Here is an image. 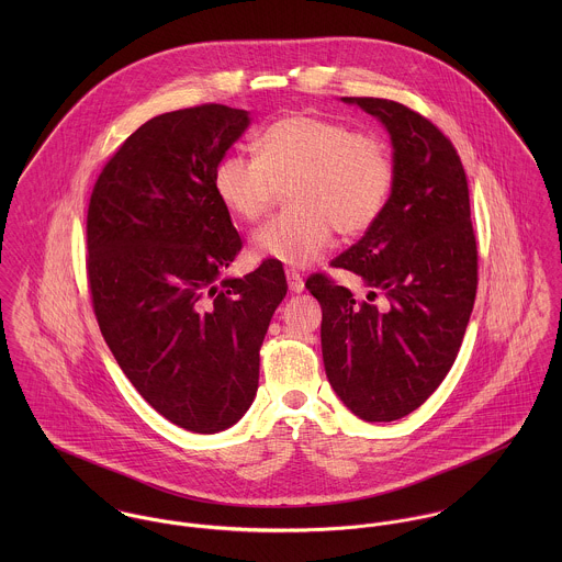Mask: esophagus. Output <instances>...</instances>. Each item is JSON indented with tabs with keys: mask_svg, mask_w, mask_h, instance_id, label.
I'll return each mask as SVG.
<instances>
[{
	"mask_svg": "<svg viewBox=\"0 0 562 562\" xmlns=\"http://www.w3.org/2000/svg\"><path fill=\"white\" fill-rule=\"evenodd\" d=\"M285 277H288V288H290L292 294H301L305 290V281H303L299 270L290 268V270H285Z\"/></svg>",
	"mask_w": 562,
	"mask_h": 562,
	"instance_id": "1",
	"label": "esophagus"
}]
</instances>
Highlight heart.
Returning a JSON list of instances; mask_svg holds the SVG:
<instances>
[{
	"label": "heart",
	"instance_id": "b5f03b06",
	"mask_svg": "<svg viewBox=\"0 0 562 562\" xmlns=\"http://www.w3.org/2000/svg\"><path fill=\"white\" fill-rule=\"evenodd\" d=\"M257 158L225 154L212 186L221 205L244 223L259 221L279 190L288 212L250 238L252 255L310 266L333 240L368 232L385 212L396 166L390 145L368 132L316 114H288L255 140Z\"/></svg>",
	"mask_w": 562,
	"mask_h": 562
}]
</instances>
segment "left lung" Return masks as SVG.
I'll list each match as a JSON object with an SVG mask.
<instances>
[{"label": "left lung", "mask_w": 562, "mask_h": 562, "mask_svg": "<svg viewBox=\"0 0 562 562\" xmlns=\"http://www.w3.org/2000/svg\"><path fill=\"white\" fill-rule=\"evenodd\" d=\"M392 136L396 183L381 218L330 261L361 277L368 301L316 272L330 387L366 422L415 411L450 372L479 285L470 188L454 145L422 114L376 97H341ZM384 301L376 306L373 301Z\"/></svg>", "instance_id": "8db88e82"}]
</instances>
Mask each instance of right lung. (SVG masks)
<instances>
[{
	"instance_id": "obj_1",
	"label": "right lung",
	"mask_w": 562,
	"mask_h": 562,
	"mask_svg": "<svg viewBox=\"0 0 562 562\" xmlns=\"http://www.w3.org/2000/svg\"><path fill=\"white\" fill-rule=\"evenodd\" d=\"M248 123L246 110L221 103L160 114L108 160L88 203L86 272L101 335L136 392L201 435L248 411L259 348L288 292L274 259L223 277L241 240L212 175Z\"/></svg>"
}]
</instances>
